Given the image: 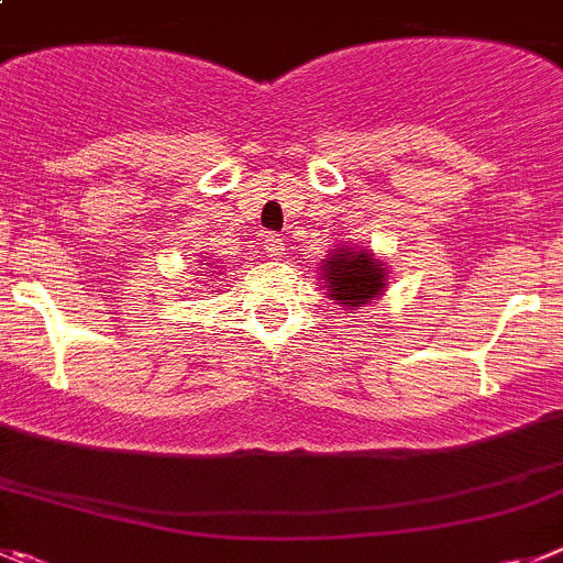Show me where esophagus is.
<instances>
[{
  "label": "esophagus",
  "mask_w": 563,
  "mask_h": 563,
  "mask_svg": "<svg viewBox=\"0 0 563 563\" xmlns=\"http://www.w3.org/2000/svg\"><path fill=\"white\" fill-rule=\"evenodd\" d=\"M262 247H265L267 256H282L285 254V240L278 234H267L265 242H262Z\"/></svg>",
  "instance_id": "obj_1"
}]
</instances>
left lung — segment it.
Returning a JSON list of instances; mask_svg holds the SVG:
<instances>
[{"label": "left lung", "mask_w": 563, "mask_h": 563, "mask_svg": "<svg viewBox=\"0 0 563 563\" xmlns=\"http://www.w3.org/2000/svg\"><path fill=\"white\" fill-rule=\"evenodd\" d=\"M321 278L327 296L340 307H365L385 292V267L371 251H354L343 245L321 262Z\"/></svg>", "instance_id": "left-lung-1"}]
</instances>
